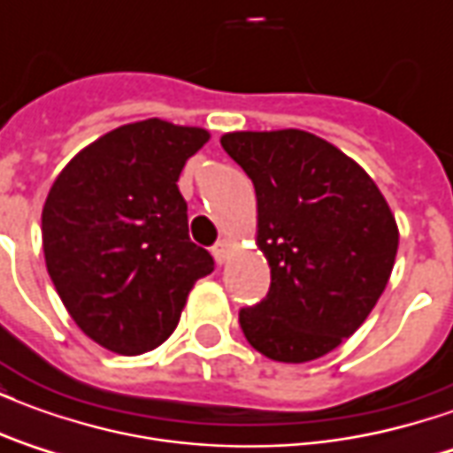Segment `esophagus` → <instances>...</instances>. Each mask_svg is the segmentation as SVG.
I'll return each mask as SVG.
<instances>
[{"label":"esophagus","mask_w":453,"mask_h":453,"mask_svg":"<svg viewBox=\"0 0 453 453\" xmlns=\"http://www.w3.org/2000/svg\"><path fill=\"white\" fill-rule=\"evenodd\" d=\"M230 252H233V242L230 240H218L216 247H213V257H216L218 265H226Z\"/></svg>","instance_id":"obj_1"}]
</instances>
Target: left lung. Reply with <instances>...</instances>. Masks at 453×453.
Instances as JSON below:
<instances>
[{
  "mask_svg": "<svg viewBox=\"0 0 453 453\" xmlns=\"http://www.w3.org/2000/svg\"><path fill=\"white\" fill-rule=\"evenodd\" d=\"M220 145L255 184L257 247L272 269L269 294L240 311V327L269 359H320L388 284L395 218L373 179L313 133L235 130Z\"/></svg>",
  "mask_w": 453,
  "mask_h": 453,
  "instance_id": "8db88e82",
  "label": "left lung"
}]
</instances>
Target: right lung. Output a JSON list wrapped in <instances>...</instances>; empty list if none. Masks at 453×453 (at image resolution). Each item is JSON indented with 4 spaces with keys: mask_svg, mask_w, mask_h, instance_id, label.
Segmentation results:
<instances>
[{
    "mask_svg": "<svg viewBox=\"0 0 453 453\" xmlns=\"http://www.w3.org/2000/svg\"><path fill=\"white\" fill-rule=\"evenodd\" d=\"M211 133L148 119L74 155L45 198L48 274L67 313L104 349L135 357L174 333L213 257L188 240L179 174Z\"/></svg>",
    "mask_w": 453,
    "mask_h": 453,
    "instance_id": "obj_1",
    "label": "right lung"
}]
</instances>
